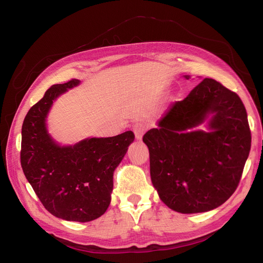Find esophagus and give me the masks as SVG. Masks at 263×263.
Masks as SVG:
<instances>
[{"label": "esophagus", "mask_w": 263, "mask_h": 263, "mask_svg": "<svg viewBox=\"0 0 263 263\" xmlns=\"http://www.w3.org/2000/svg\"><path fill=\"white\" fill-rule=\"evenodd\" d=\"M133 130L135 133V137H136V139H141L142 135L146 132V125L142 122H138L136 124H134Z\"/></svg>", "instance_id": "1"}]
</instances>
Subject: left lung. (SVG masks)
I'll use <instances>...</instances> for the list:
<instances>
[{
    "mask_svg": "<svg viewBox=\"0 0 263 263\" xmlns=\"http://www.w3.org/2000/svg\"><path fill=\"white\" fill-rule=\"evenodd\" d=\"M209 114H213L212 132L184 133ZM158 125L142 140L161 201L183 214L208 212L225 203L239 184L251 147L248 117L238 94L206 78L184 100L171 104Z\"/></svg>",
    "mask_w": 263,
    "mask_h": 263,
    "instance_id": "obj_1",
    "label": "left lung"
}]
</instances>
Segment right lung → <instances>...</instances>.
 Listing matches in <instances>:
<instances>
[{
    "instance_id": "1",
    "label": "right lung",
    "mask_w": 263,
    "mask_h": 263,
    "mask_svg": "<svg viewBox=\"0 0 263 263\" xmlns=\"http://www.w3.org/2000/svg\"><path fill=\"white\" fill-rule=\"evenodd\" d=\"M79 84L72 79L54 84L30 107L22 126L21 164L39 201L53 216L90 221L110 203L113 173L135 139L132 130L114 137L90 138L60 147L46 129L52 101Z\"/></svg>"
}]
</instances>
